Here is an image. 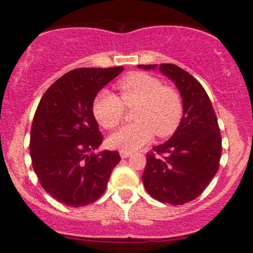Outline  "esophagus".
Masks as SVG:
<instances>
[{"label": "esophagus", "mask_w": 253, "mask_h": 253, "mask_svg": "<svg viewBox=\"0 0 253 253\" xmlns=\"http://www.w3.org/2000/svg\"><path fill=\"white\" fill-rule=\"evenodd\" d=\"M131 156V152H128V151H120V157L122 158H128Z\"/></svg>", "instance_id": "esophagus-1"}]
</instances>
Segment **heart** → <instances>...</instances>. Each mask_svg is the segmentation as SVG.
<instances>
[{"mask_svg": "<svg viewBox=\"0 0 253 253\" xmlns=\"http://www.w3.org/2000/svg\"><path fill=\"white\" fill-rule=\"evenodd\" d=\"M120 99L109 90L97 93L93 101V114L106 129L115 128L122 122L124 106H137L133 119L137 123L124 125L107 138L111 148L135 151L153 138L169 137L180 124L182 102L171 87L163 86L158 78L147 73H133L118 86Z\"/></svg>", "mask_w": 253, "mask_h": 253, "instance_id": "obj_1", "label": "heart"}]
</instances>
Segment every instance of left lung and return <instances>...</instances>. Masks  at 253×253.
Masks as SVG:
<instances>
[{
    "instance_id": "8db88e82",
    "label": "left lung",
    "mask_w": 253,
    "mask_h": 253,
    "mask_svg": "<svg viewBox=\"0 0 253 253\" xmlns=\"http://www.w3.org/2000/svg\"><path fill=\"white\" fill-rule=\"evenodd\" d=\"M158 69L169 78L182 99V118L167 142L153 147L147 156L142 181L147 193L161 203L182 205L198 198L219 169L222 138L218 120L204 87L176 64H140Z\"/></svg>"
}]
</instances>
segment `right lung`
I'll return each mask as SVG.
<instances>
[{
	"label": "right lung",
	"mask_w": 253,
	"mask_h": 253,
	"mask_svg": "<svg viewBox=\"0 0 253 253\" xmlns=\"http://www.w3.org/2000/svg\"><path fill=\"white\" fill-rule=\"evenodd\" d=\"M77 68L57 80L40 100L30 131L33 167L46 193L68 207H84L105 193L119 152L100 151L93 116L99 91L123 72Z\"/></svg>",
	"instance_id": "add662e5"
}]
</instances>
